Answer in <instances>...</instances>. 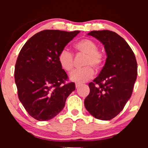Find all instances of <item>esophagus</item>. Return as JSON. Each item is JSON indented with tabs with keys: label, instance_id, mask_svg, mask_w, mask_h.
<instances>
[{
	"label": "esophagus",
	"instance_id": "1",
	"mask_svg": "<svg viewBox=\"0 0 148 148\" xmlns=\"http://www.w3.org/2000/svg\"><path fill=\"white\" fill-rule=\"evenodd\" d=\"M80 86H81V84H76V88H79Z\"/></svg>",
	"mask_w": 148,
	"mask_h": 148
}]
</instances>
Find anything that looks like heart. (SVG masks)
Returning <instances> with one entry per match:
<instances>
[{
    "instance_id": "b5f03b06",
    "label": "heart",
    "mask_w": 148,
    "mask_h": 148,
    "mask_svg": "<svg viewBox=\"0 0 148 148\" xmlns=\"http://www.w3.org/2000/svg\"><path fill=\"white\" fill-rule=\"evenodd\" d=\"M74 48L79 53L86 55L83 65L85 67L74 70L69 75L71 81L76 83H84L90 79L94 75L95 67L99 70L104 62V56L98 50V45L91 39H83L76 42ZM58 61L62 68L67 72H71L74 67V55L67 48L62 49L58 54Z\"/></svg>"
}]
</instances>
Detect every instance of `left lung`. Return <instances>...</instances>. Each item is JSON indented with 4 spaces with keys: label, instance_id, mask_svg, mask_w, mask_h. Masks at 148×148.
<instances>
[{
    "label": "left lung",
    "instance_id": "8db88e82",
    "mask_svg": "<svg viewBox=\"0 0 148 148\" xmlns=\"http://www.w3.org/2000/svg\"><path fill=\"white\" fill-rule=\"evenodd\" d=\"M88 35L103 44L107 58L99 76L88 84L90 93L84 105L95 118L109 120L123 111L132 96L137 62L127 42L115 32L93 30Z\"/></svg>",
    "mask_w": 148,
    "mask_h": 148
}]
</instances>
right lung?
<instances>
[{"label":"right lung","instance_id":"obj_1","mask_svg":"<svg viewBox=\"0 0 148 148\" xmlns=\"http://www.w3.org/2000/svg\"><path fill=\"white\" fill-rule=\"evenodd\" d=\"M80 31L45 30L31 37L18 54L14 69L18 97L28 114L39 121L52 119L75 90L58 61V54Z\"/></svg>","mask_w":148,"mask_h":148}]
</instances>
